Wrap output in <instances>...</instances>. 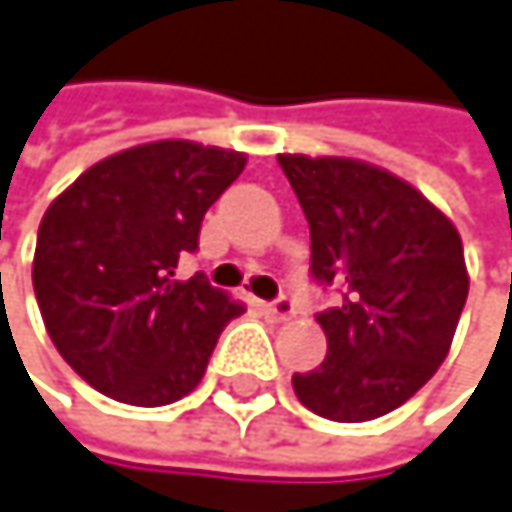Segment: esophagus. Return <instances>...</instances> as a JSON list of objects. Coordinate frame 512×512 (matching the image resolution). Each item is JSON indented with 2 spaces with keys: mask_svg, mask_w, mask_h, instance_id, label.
<instances>
[{
  "mask_svg": "<svg viewBox=\"0 0 512 512\" xmlns=\"http://www.w3.org/2000/svg\"><path fill=\"white\" fill-rule=\"evenodd\" d=\"M264 312H267L273 321H288V318H294L297 306H294V300L279 297V300H273V303H264Z\"/></svg>",
  "mask_w": 512,
  "mask_h": 512,
  "instance_id": "1",
  "label": "esophagus"
}]
</instances>
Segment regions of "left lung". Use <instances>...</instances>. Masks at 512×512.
<instances>
[{"instance_id":"1","label":"left lung","mask_w":512,"mask_h":512,"mask_svg":"<svg viewBox=\"0 0 512 512\" xmlns=\"http://www.w3.org/2000/svg\"><path fill=\"white\" fill-rule=\"evenodd\" d=\"M309 221V276L337 288L315 315L327 355L294 394L331 422H370L410 400L443 364L467 300L452 221L397 175L346 157L279 154Z\"/></svg>"}]
</instances>
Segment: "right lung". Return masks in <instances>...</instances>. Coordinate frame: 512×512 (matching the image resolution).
I'll use <instances>...</instances> for the list:
<instances>
[{
    "label": "right lung",
    "mask_w": 512,
    "mask_h": 512,
    "mask_svg": "<svg viewBox=\"0 0 512 512\" xmlns=\"http://www.w3.org/2000/svg\"><path fill=\"white\" fill-rule=\"evenodd\" d=\"M242 169L239 151L166 139L99 160L48 206L35 300L57 352L96 391L163 407L200 385L242 306L200 273L178 282L175 267Z\"/></svg>",
    "instance_id": "add662e5"
}]
</instances>
